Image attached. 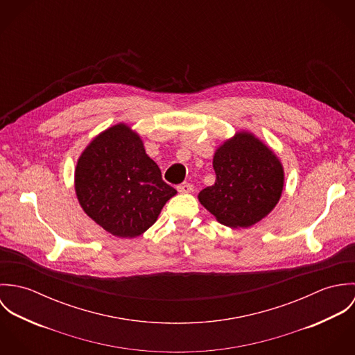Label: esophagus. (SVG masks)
<instances>
[{"instance_id":"obj_1","label":"esophagus","mask_w":355,"mask_h":355,"mask_svg":"<svg viewBox=\"0 0 355 355\" xmlns=\"http://www.w3.org/2000/svg\"><path fill=\"white\" fill-rule=\"evenodd\" d=\"M178 191L180 194H189L193 191V184L191 183H182L178 186Z\"/></svg>"}]
</instances>
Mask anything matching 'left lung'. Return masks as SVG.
Listing matches in <instances>:
<instances>
[{
  "label": "left lung",
  "instance_id": "1",
  "mask_svg": "<svg viewBox=\"0 0 355 355\" xmlns=\"http://www.w3.org/2000/svg\"><path fill=\"white\" fill-rule=\"evenodd\" d=\"M216 182L203 189L200 202L231 228H248L279 202L284 186L282 162L253 134L238 132L213 157Z\"/></svg>",
  "mask_w": 355,
  "mask_h": 355
}]
</instances>
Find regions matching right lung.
Wrapping results in <instances>:
<instances>
[{
	"mask_svg": "<svg viewBox=\"0 0 355 355\" xmlns=\"http://www.w3.org/2000/svg\"><path fill=\"white\" fill-rule=\"evenodd\" d=\"M75 190L86 214L120 238L142 235L176 194L139 135L125 124L107 128L82 153Z\"/></svg>",
	"mask_w": 355,
	"mask_h": 355,
	"instance_id": "add662e5",
	"label": "right lung"
}]
</instances>
